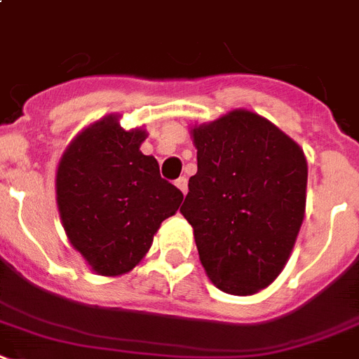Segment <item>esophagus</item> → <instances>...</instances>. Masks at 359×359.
<instances>
[{
	"label": "esophagus",
	"mask_w": 359,
	"mask_h": 359,
	"mask_svg": "<svg viewBox=\"0 0 359 359\" xmlns=\"http://www.w3.org/2000/svg\"><path fill=\"white\" fill-rule=\"evenodd\" d=\"M174 185H176L177 189H180V191L183 192V196H185V194H187V177L185 176L177 177L176 182H174Z\"/></svg>",
	"instance_id": "1"
}]
</instances>
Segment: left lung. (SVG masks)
<instances>
[{
    "label": "left lung",
    "mask_w": 359,
    "mask_h": 359,
    "mask_svg": "<svg viewBox=\"0 0 359 359\" xmlns=\"http://www.w3.org/2000/svg\"><path fill=\"white\" fill-rule=\"evenodd\" d=\"M191 137L198 172L180 212L194 229L201 266L222 292L259 293L280 275L303 226V148L244 108L194 124Z\"/></svg>",
    "instance_id": "1"
}]
</instances>
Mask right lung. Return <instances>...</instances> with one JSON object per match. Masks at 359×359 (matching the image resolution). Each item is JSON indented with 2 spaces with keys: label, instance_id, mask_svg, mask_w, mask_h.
Masks as SVG:
<instances>
[{
  "label": "right lung",
  "instance_id": "right-lung-1",
  "mask_svg": "<svg viewBox=\"0 0 359 359\" xmlns=\"http://www.w3.org/2000/svg\"><path fill=\"white\" fill-rule=\"evenodd\" d=\"M117 114L86 126L56 168V205L69 244L97 275L117 277L144 259L161 222L183 194L139 148L143 126L124 130Z\"/></svg>",
  "mask_w": 359,
  "mask_h": 359
}]
</instances>
